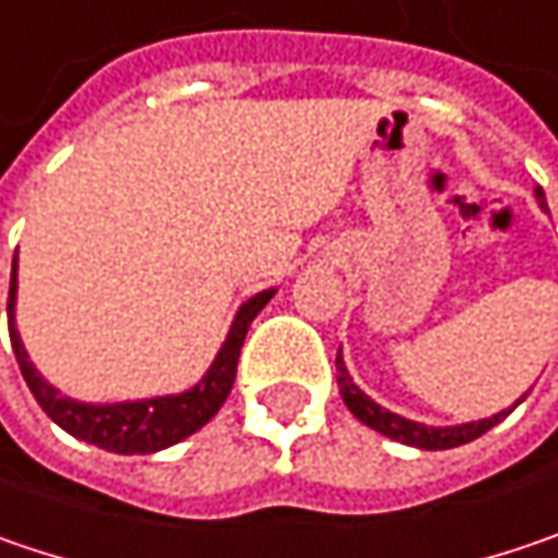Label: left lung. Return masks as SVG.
<instances>
[{
    "label": "left lung",
    "mask_w": 558,
    "mask_h": 558,
    "mask_svg": "<svg viewBox=\"0 0 558 558\" xmlns=\"http://www.w3.org/2000/svg\"><path fill=\"white\" fill-rule=\"evenodd\" d=\"M537 199L539 206L546 209V196H543V190H537ZM337 375H339V393H342V403L352 410V416L359 418V422H365L368 428H375L380 435H387V438H393V441H403V445H413V448H422V451H448V448H458V445H466V441H473V438H480V435H486L493 425H498L501 418L508 416L511 410H505V413H496L493 418H480V422H466V425H451V428H435V425H422V422H413V418H403L397 416V413H390V410H384L378 407L372 397H365L352 378H349V372H345V365H342V355L337 352Z\"/></svg>",
    "instance_id": "left-lung-1"
}]
</instances>
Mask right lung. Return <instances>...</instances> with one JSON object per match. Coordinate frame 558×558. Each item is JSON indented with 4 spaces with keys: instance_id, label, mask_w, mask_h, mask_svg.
I'll return each instance as SVG.
<instances>
[{
    "instance_id": "add662e5",
    "label": "right lung",
    "mask_w": 558,
    "mask_h": 558,
    "mask_svg": "<svg viewBox=\"0 0 558 558\" xmlns=\"http://www.w3.org/2000/svg\"><path fill=\"white\" fill-rule=\"evenodd\" d=\"M15 259H12V286H9V337L12 349L19 359V368L34 400L40 403V410L53 418L60 428L69 435L98 445L104 451L113 454H151L161 448H171L183 441L186 435H193L196 428H203L209 418L221 410V403L231 393V384L238 375V359H241V345L244 337L254 324L263 304L272 299L276 292H259L251 301L241 304L231 333L225 339L221 352L216 355L213 368L206 372V378L199 380L193 390L178 393V397H155V400H136V403H113V407H95V403H78L62 397L57 387H50L47 380L37 375V368L27 362V352L21 345L19 330H15Z\"/></svg>"
}]
</instances>
